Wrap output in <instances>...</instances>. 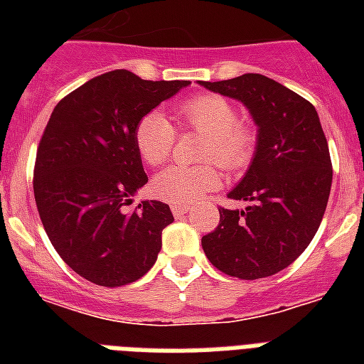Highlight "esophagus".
<instances>
[{"label":"esophagus","instance_id":"1","mask_svg":"<svg viewBox=\"0 0 364 364\" xmlns=\"http://www.w3.org/2000/svg\"><path fill=\"white\" fill-rule=\"evenodd\" d=\"M188 210H191V205L187 204H171V213L176 217H183L185 213H188Z\"/></svg>","mask_w":364,"mask_h":364}]
</instances>
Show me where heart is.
Segmentation results:
<instances>
[{
	"label": "heart",
	"mask_w": 364,
	"mask_h": 364,
	"mask_svg": "<svg viewBox=\"0 0 364 364\" xmlns=\"http://www.w3.org/2000/svg\"><path fill=\"white\" fill-rule=\"evenodd\" d=\"M181 128L205 137L202 160H215L225 170H240L253 159L257 136L253 128L242 124L236 107L215 94L187 98L176 107ZM137 154L149 166L164 164L176 143V128L159 111H151L134 128ZM221 185V176L213 164L170 166L154 177L153 191L171 204H193L205 193Z\"/></svg>",
	"instance_id": "b5f03b06"
}]
</instances>
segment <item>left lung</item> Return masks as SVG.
Returning <instances> with one entry per match:
<instances>
[{"label": "left lung", "instance_id": "obj_1", "mask_svg": "<svg viewBox=\"0 0 364 364\" xmlns=\"http://www.w3.org/2000/svg\"><path fill=\"white\" fill-rule=\"evenodd\" d=\"M200 85L242 102L257 124L249 170L228 198L245 210L221 208V221L202 238L205 257L227 276L259 279L304 253L325 215L333 164L316 107L259 73Z\"/></svg>", "mask_w": 364, "mask_h": 364}]
</instances>
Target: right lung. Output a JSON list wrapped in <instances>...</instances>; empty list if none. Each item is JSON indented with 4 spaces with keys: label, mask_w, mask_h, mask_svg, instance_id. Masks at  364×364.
I'll list each match as a JSON object with an SVG mask.
<instances>
[{
    "label": "right lung",
    "mask_w": 364,
    "mask_h": 364,
    "mask_svg": "<svg viewBox=\"0 0 364 364\" xmlns=\"http://www.w3.org/2000/svg\"><path fill=\"white\" fill-rule=\"evenodd\" d=\"M188 81H145L128 70L107 71L54 107L37 147L33 194L48 240L65 264L102 287L145 276L173 223L170 205L143 200L147 183L134 128Z\"/></svg>",
    "instance_id": "add662e5"
}]
</instances>
